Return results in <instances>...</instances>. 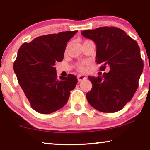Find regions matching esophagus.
Wrapping results in <instances>:
<instances>
[{
	"instance_id": "1",
	"label": "esophagus",
	"mask_w": 150,
	"mask_h": 150,
	"mask_svg": "<svg viewBox=\"0 0 150 150\" xmlns=\"http://www.w3.org/2000/svg\"><path fill=\"white\" fill-rule=\"evenodd\" d=\"M77 78H78V81H79V82H81L82 81H84V80L87 79V77H86L85 75H79L77 76Z\"/></svg>"
}]
</instances>
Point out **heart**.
Here are the masks:
<instances>
[{"mask_svg": "<svg viewBox=\"0 0 150 150\" xmlns=\"http://www.w3.org/2000/svg\"><path fill=\"white\" fill-rule=\"evenodd\" d=\"M85 65H86L85 62H81V63H76V66L77 69H79V70L84 71V70H85Z\"/></svg>", "mask_w": 150, "mask_h": 150, "instance_id": "heart-1", "label": "heart"}]
</instances>
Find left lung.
<instances>
[{
  "label": "left lung",
  "mask_w": 150,
  "mask_h": 150,
  "mask_svg": "<svg viewBox=\"0 0 150 150\" xmlns=\"http://www.w3.org/2000/svg\"><path fill=\"white\" fill-rule=\"evenodd\" d=\"M96 44V63L100 69L110 70L101 76H89L92 89L87 93L90 105L103 112H117L130 102L139 87L143 69L140 48L124 30L104 26L82 31Z\"/></svg>",
  "instance_id": "1"
}]
</instances>
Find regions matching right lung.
Masks as SVG:
<instances>
[{
    "mask_svg": "<svg viewBox=\"0 0 150 150\" xmlns=\"http://www.w3.org/2000/svg\"><path fill=\"white\" fill-rule=\"evenodd\" d=\"M77 32L38 37L18 50L14 72L30 106L40 113H52L62 108L76 85L77 78L71 74L57 79L54 65L63 61L67 43Z\"/></svg>",
    "mask_w": 150,
    "mask_h": 150,
    "instance_id": "obj_1",
    "label": "right lung"
}]
</instances>
